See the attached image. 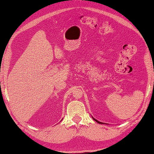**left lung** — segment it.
Segmentation results:
<instances>
[{
	"label": "left lung",
	"mask_w": 154,
	"mask_h": 154,
	"mask_svg": "<svg viewBox=\"0 0 154 154\" xmlns=\"http://www.w3.org/2000/svg\"><path fill=\"white\" fill-rule=\"evenodd\" d=\"M93 119H94V120H95V121H96L97 122H98V123H99V124H103V122H99V121H98V120H96V119H95V118H93Z\"/></svg>",
	"instance_id": "1"
}]
</instances>
